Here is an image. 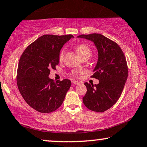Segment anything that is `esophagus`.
Segmentation results:
<instances>
[{
	"label": "esophagus",
	"instance_id": "34e87169",
	"mask_svg": "<svg viewBox=\"0 0 147 147\" xmlns=\"http://www.w3.org/2000/svg\"><path fill=\"white\" fill-rule=\"evenodd\" d=\"M72 83L74 84H76V85H78V84H80V83L79 82H77V81H76V80H73L72 81Z\"/></svg>",
	"mask_w": 147,
	"mask_h": 147
}]
</instances>
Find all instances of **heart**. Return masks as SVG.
<instances>
[{"label": "heart", "instance_id": "b5f03b06", "mask_svg": "<svg viewBox=\"0 0 147 147\" xmlns=\"http://www.w3.org/2000/svg\"><path fill=\"white\" fill-rule=\"evenodd\" d=\"M76 51H77L78 55L80 57L83 56V55H88L90 56L91 51L90 49L88 48L86 45H84V44H82V45H79L76 47ZM63 55H64V51L63 50L61 52L60 55H59V59L62 60L63 58ZM74 74H76L77 72L74 71Z\"/></svg>", "mask_w": 147, "mask_h": 147}]
</instances>
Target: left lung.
<instances>
[{
  "mask_svg": "<svg viewBox=\"0 0 147 147\" xmlns=\"http://www.w3.org/2000/svg\"><path fill=\"white\" fill-rule=\"evenodd\" d=\"M78 38L92 42L98 52L91 77L98 80L99 83H84L87 92L83 102L91 111L104 112L117 101L123 90L128 74L126 59L119 45L103 35L82 34Z\"/></svg>",
  "mask_w": 147,
  "mask_h": 147,
  "instance_id": "8db88e82",
  "label": "left lung"
}]
</instances>
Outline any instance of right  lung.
I'll return each mask as SVG.
<instances>
[{
    "label": "right lung",
    "mask_w": 147,
    "mask_h": 147,
    "mask_svg": "<svg viewBox=\"0 0 147 147\" xmlns=\"http://www.w3.org/2000/svg\"><path fill=\"white\" fill-rule=\"evenodd\" d=\"M73 35H44L26 48L19 61L17 82L26 102L37 111L47 113L61 105L71 81L55 82L49 78L51 69L59 63L61 49Z\"/></svg>",
    "instance_id": "obj_1"
}]
</instances>
